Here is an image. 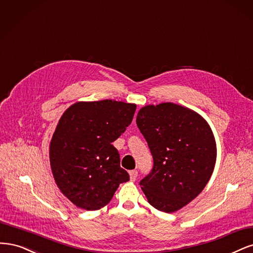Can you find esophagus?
I'll return each mask as SVG.
<instances>
[{
  "instance_id": "1",
  "label": "esophagus",
  "mask_w": 253,
  "mask_h": 253,
  "mask_svg": "<svg viewBox=\"0 0 253 253\" xmlns=\"http://www.w3.org/2000/svg\"><path fill=\"white\" fill-rule=\"evenodd\" d=\"M129 175H130V181L134 182L136 180V177H137V171L136 170H131L129 172Z\"/></svg>"
}]
</instances>
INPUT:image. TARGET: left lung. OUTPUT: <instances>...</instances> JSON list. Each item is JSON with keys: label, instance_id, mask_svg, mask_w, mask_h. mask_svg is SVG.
<instances>
[{"label": "left lung", "instance_id": "1", "mask_svg": "<svg viewBox=\"0 0 253 253\" xmlns=\"http://www.w3.org/2000/svg\"><path fill=\"white\" fill-rule=\"evenodd\" d=\"M136 125L153 158L151 171L140 182L148 203L167 213L181 209L198 197L213 172L212 131L197 112L173 103L145 106Z\"/></svg>", "mask_w": 253, "mask_h": 253}]
</instances>
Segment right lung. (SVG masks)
<instances>
[{
    "instance_id": "add662e5",
    "label": "right lung",
    "mask_w": 253,
    "mask_h": 253,
    "mask_svg": "<svg viewBox=\"0 0 253 253\" xmlns=\"http://www.w3.org/2000/svg\"><path fill=\"white\" fill-rule=\"evenodd\" d=\"M136 105L111 100L77 103L64 112L50 143L56 185L76 206L97 210L129 174L112 145L131 124Z\"/></svg>"
}]
</instances>
